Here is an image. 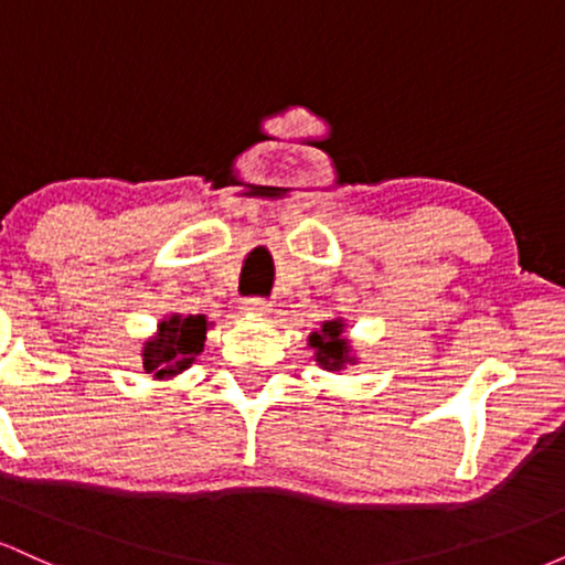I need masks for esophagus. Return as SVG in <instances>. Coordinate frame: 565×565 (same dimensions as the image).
I'll use <instances>...</instances> for the list:
<instances>
[{"mask_svg":"<svg viewBox=\"0 0 565 565\" xmlns=\"http://www.w3.org/2000/svg\"><path fill=\"white\" fill-rule=\"evenodd\" d=\"M242 310L252 316H265L270 310V302L263 300V297H246V300L242 302Z\"/></svg>","mask_w":565,"mask_h":565,"instance_id":"obj_1","label":"esophagus"}]
</instances>
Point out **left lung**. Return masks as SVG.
<instances>
[{
    "mask_svg": "<svg viewBox=\"0 0 565 565\" xmlns=\"http://www.w3.org/2000/svg\"><path fill=\"white\" fill-rule=\"evenodd\" d=\"M310 345L316 348V361L323 369H340L348 361V345L342 340V323L327 321L321 332L310 334Z\"/></svg>",
    "mask_w": 565,
    "mask_h": 565,
    "instance_id": "left-lung-1",
    "label": "left lung"
}]
</instances>
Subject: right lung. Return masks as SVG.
<instances>
[{
	"instance_id": "obj_1",
	"label": "right lung",
	"mask_w": 565,
	"mask_h": 565,
	"mask_svg": "<svg viewBox=\"0 0 565 565\" xmlns=\"http://www.w3.org/2000/svg\"><path fill=\"white\" fill-rule=\"evenodd\" d=\"M206 319L204 316H172L161 321L159 334L146 342L142 350V366L153 377H172L193 364V359L204 350Z\"/></svg>"
}]
</instances>
